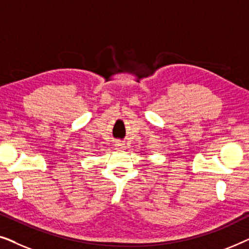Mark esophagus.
Returning <instances> with one entry per match:
<instances>
[{
	"mask_svg": "<svg viewBox=\"0 0 249 249\" xmlns=\"http://www.w3.org/2000/svg\"><path fill=\"white\" fill-rule=\"evenodd\" d=\"M124 147H125V146L122 144L121 142H118L117 144H115V148L119 149V151H122V149H124Z\"/></svg>",
	"mask_w": 249,
	"mask_h": 249,
	"instance_id": "1",
	"label": "esophagus"
}]
</instances>
